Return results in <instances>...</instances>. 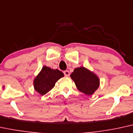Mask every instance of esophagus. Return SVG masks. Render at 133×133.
Segmentation results:
<instances>
[{
	"mask_svg": "<svg viewBox=\"0 0 133 133\" xmlns=\"http://www.w3.org/2000/svg\"><path fill=\"white\" fill-rule=\"evenodd\" d=\"M64 74L65 76H69V75H70V72L68 71H64Z\"/></svg>",
	"mask_w": 133,
	"mask_h": 133,
	"instance_id": "esophagus-1",
	"label": "esophagus"
}]
</instances>
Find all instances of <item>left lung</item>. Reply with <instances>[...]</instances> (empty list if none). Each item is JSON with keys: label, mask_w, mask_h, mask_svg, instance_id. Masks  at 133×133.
<instances>
[{"label": "left lung", "mask_w": 133, "mask_h": 133, "mask_svg": "<svg viewBox=\"0 0 133 133\" xmlns=\"http://www.w3.org/2000/svg\"><path fill=\"white\" fill-rule=\"evenodd\" d=\"M70 76L78 90L87 95L94 94L100 86L98 77L84 67L76 68Z\"/></svg>", "instance_id": "1"}]
</instances>
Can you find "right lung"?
<instances>
[{
  "label": "right lung",
  "instance_id": "right-lung-1",
  "mask_svg": "<svg viewBox=\"0 0 133 133\" xmlns=\"http://www.w3.org/2000/svg\"><path fill=\"white\" fill-rule=\"evenodd\" d=\"M62 77L64 74L59 70L53 69L44 65L33 81L35 90L41 95H45Z\"/></svg>",
  "mask_w": 133,
  "mask_h": 133
}]
</instances>
